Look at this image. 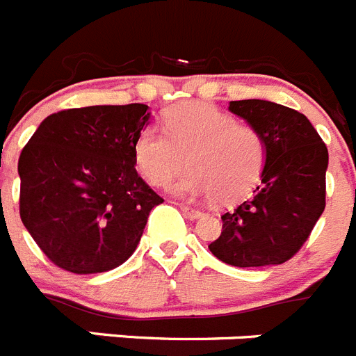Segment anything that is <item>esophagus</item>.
<instances>
[{
  "mask_svg": "<svg viewBox=\"0 0 356 356\" xmlns=\"http://www.w3.org/2000/svg\"><path fill=\"white\" fill-rule=\"evenodd\" d=\"M179 208H181L182 213H186V215L190 216V218H199V216L202 215V211H200V209L190 208V206H184V204H181Z\"/></svg>",
  "mask_w": 356,
  "mask_h": 356,
  "instance_id": "1",
  "label": "esophagus"
}]
</instances>
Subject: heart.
<instances>
[{"label":"heart","instance_id":"b5f03b06","mask_svg":"<svg viewBox=\"0 0 356 356\" xmlns=\"http://www.w3.org/2000/svg\"><path fill=\"white\" fill-rule=\"evenodd\" d=\"M165 130L147 127L134 141L140 174L154 186H166L190 166L174 186L184 199H240L258 181L267 159L264 134L215 105L190 102L170 107Z\"/></svg>","mask_w":356,"mask_h":356}]
</instances>
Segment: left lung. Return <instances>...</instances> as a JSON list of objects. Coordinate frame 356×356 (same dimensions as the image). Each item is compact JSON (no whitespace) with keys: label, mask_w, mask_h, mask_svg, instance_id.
Listing matches in <instances>:
<instances>
[{"label":"left lung","mask_w":356,"mask_h":356,"mask_svg":"<svg viewBox=\"0 0 356 356\" xmlns=\"http://www.w3.org/2000/svg\"><path fill=\"white\" fill-rule=\"evenodd\" d=\"M229 111L264 134L267 159L252 195L222 215V233L209 251L234 267L285 264L326 206L327 148L310 120L285 105L238 100Z\"/></svg>","instance_id":"1"}]
</instances>
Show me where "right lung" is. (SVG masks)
I'll return each mask as SVG.
<instances>
[{
	"instance_id": "obj_1",
	"label": "right lung",
	"mask_w": 356,
	"mask_h": 356,
	"mask_svg": "<svg viewBox=\"0 0 356 356\" xmlns=\"http://www.w3.org/2000/svg\"><path fill=\"white\" fill-rule=\"evenodd\" d=\"M148 105H91L49 114L17 163L19 215L51 264L73 274L122 265L163 202L134 165Z\"/></svg>"
}]
</instances>
